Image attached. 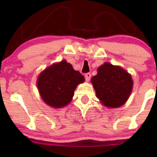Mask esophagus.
<instances>
[{
  "mask_svg": "<svg viewBox=\"0 0 157 157\" xmlns=\"http://www.w3.org/2000/svg\"><path fill=\"white\" fill-rule=\"evenodd\" d=\"M91 73H86V75H85V79H86V81H89L90 79H91Z\"/></svg>",
  "mask_w": 157,
  "mask_h": 157,
  "instance_id": "1",
  "label": "esophagus"
}]
</instances>
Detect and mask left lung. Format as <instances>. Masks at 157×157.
Returning <instances> with one entry per match:
<instances>
[{"label": "left lung", "instance_id": "1", "mask_svg": "<svg viewBox=\"0 0 157 157\" xmlns=\"http://www.w3.org/2000/svg\"><path fill=\"white\" fill-rule=\"evenodd\" d=\"M97 97L109 108H117L127 101L131 93V76L120 66L105 63L91 78Z\"/></svg>", "mask_w": 157, "mask_h": 157}]
</instances>
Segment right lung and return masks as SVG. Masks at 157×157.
Here are the masks:
<instances>
[{
  "instance_id": "add662e5",
  "label": "right lung",
  "mask_w": 157,
  "mask_h": 157,
  "mask_svg": "<svg viewBox=\"0 0 157 157\" xmlns=\"http://www.w3.org/2000/svg\"><path fill=\"white\" fill-rule=\"evenodd\" d=\"M84 80L71 64L63 60L42 71L37 83L44 101L52 107L61 108L71 102L77 86Z\"/></svg>"
}]
</instances>
